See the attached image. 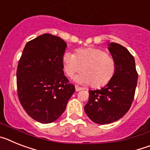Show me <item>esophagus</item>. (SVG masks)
I'll return each instance as SVG.
<instances>
[{"instance_id": "esophagus-1", "label": "esophagus", "mask_w": 150, "mask_h": 150, "mask_svg": "<svg viewBox=\"0 0 150 150\" xmlns=\"http://www.w3.org/2000/svg\"><path fill=\"white\" fill-rule=\"evenodd\" d=\"M75 89H76V91H81V90H83V88H82V87H79V86H75Z\"/></svg>"}]
</instances>
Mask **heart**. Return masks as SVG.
Masks as SVG:
<instances>
[{"instance_id":"b5f03b06","label":"heart","mask_w":150,"mask_h":150,"mask_svg":"<svg viewBox=\"0 0 150 150\" xmlns=\"http://www.w3.org/2000/svg\"><path fill=\"white\" fill-rule=\"evenodd\" d=\"M62 64L64 71L70 77L83 71V74L75 76V82L80 84L90 83L91 86L95 88L107 84L116 68L112 57L95 48L79 49L76 55L65 52L62 56Z\"/></svg>"}]
</instances>
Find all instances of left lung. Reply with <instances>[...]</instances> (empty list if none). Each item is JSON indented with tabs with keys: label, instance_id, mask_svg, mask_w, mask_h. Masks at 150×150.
<instances>
[{
	"label": "left lung",
	"instance_id": "1",
	"mask_svg": "<svg viewBox=\"0 0 150 150\" xmlns=\"http://www.w3.org/2000/svg\"><path fill=\"white\" fill-rule=\"evenodd\" d=\"M108 50L115 62V72L105 86L89 90L84 110L97 124L113 122L128 111L133 101L137 83L135 61L127 49L119 43H108Z\"/></svg>",
	"mask_w": 150,
	"mask_h": 150
}]
</instances>
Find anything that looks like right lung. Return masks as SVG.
Returning a JSON list of instances; mask_svg holds the SVG:
<instances>
[{
  "instance_id": "obj_1",
  "label": "right lung",
  "mask_w": 150,
  "mask_h": 150,
  "mask_svg": "<svg viewBox=\"0 0 150 150\" xmlns=\"http://www.w3.org/2000/svg\"><path fill=\"white\" fill-rule=\"evenodd\" d=\"M66 48L61 38L43 34L26 43L18 62V99L28 114L40 123L58 120L75 91L64 74Z\"/></svg>"
}]
</instances>
